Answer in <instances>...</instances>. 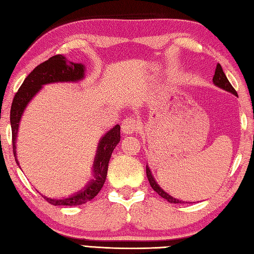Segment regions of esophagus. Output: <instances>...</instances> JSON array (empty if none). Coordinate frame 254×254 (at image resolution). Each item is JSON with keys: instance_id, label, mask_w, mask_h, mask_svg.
Returning <instances> with one entry per match:
<instances>
[{"instance_id": "obj_1", "label": "esophagus", "mask_w": 254, "mask_h": 254, "mask_svg": "<svg viewBox=\"0 0 254 254\" xmlns=\"http://www.w3.org/2000/svg\"><path fill=\"white\" fill-rule=\"evenodd\" d=\"M121 127H122V131H123L124 133H127V134L134 133L135 131H137L138 123H137L135 118L127 117V118H126V119H124V120L122 121Z\"/></svg>"}]
</instances>
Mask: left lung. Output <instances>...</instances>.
Masks as SVG:
<instances>
[{
  "instance_id": "8db88e82",
  "label": "left lung",
  "mask_w": 254,
  "mask_h": 254,
  "mask_svg": "<svg viewBox=\"0 0 254 254\" xmlns=\"http://www.w3.org/2000/svg\"><path fill=\"white\" fill-rule=\"evenodd\" d=\"M213 83H214L215 85H216V86H218L219 88H222V89H224V90H226V91H229V93L234 94V95H236V96H238V95H237V91L235 90V88H234L233 86H231V84L229 83L228 78L226 77V75H225V73H224V71H223V68H222V66H220L219 63L217 64L216 69H215V75H214V77H213ZM146 175H147V178H148L149 185H150V187L153 188V190H154L155 192H157L161 197L166 199V201H168L169 203H176V204H177V203H178V204L188 203V202L181 201V199H178V198H176V197H174V196H171V195H169L168 193L165 192V191L163 190V189H161V188L158 186V183L156 182V180L154 179V177H153V175H152V171H150L149 167H148L147 165H146Z\"/></svg>"
}]
</instances>
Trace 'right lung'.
<instances>
[{"label":"right lung","mask_w":254,"mask_h":254,"mask_svg":"<svg viewBox=\"0 0 254 254\" xmlns=\"http://www.w3.org/2000/svg\"><path fill=\"white\" fill-rule=\"evenodd\" d=\"M85 76V66L82 63H74L67 61L65 57L58 55L51 57L49 60L34 68L28 76L21 84L17 93L15 94L12 107H10V127H12V139H13V153L16 163L18 164L16 156V137H17L18 127L23 112L26 109L29 101L34 98L42 86L51 83L60 82H78ZM120 126L113 127L100 138L98 147L95 156L93 165V176L83 190L73 194V195L64 198H51L42 195L48 203L52 205H64V206H75L82 205L93 199L99 193L107 178L108 165L111 158L113 149L120 142ZM20 168V167H19Z\"/></svg>","instance_id":"add662e5"}]
</instances>
